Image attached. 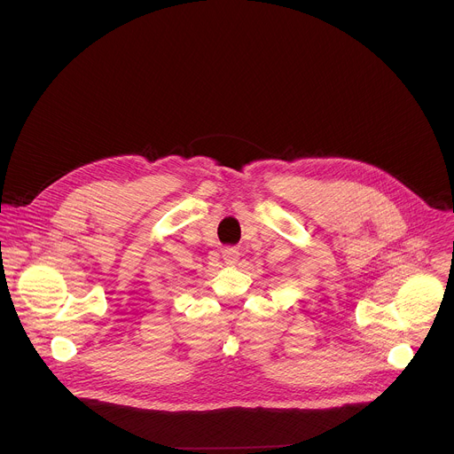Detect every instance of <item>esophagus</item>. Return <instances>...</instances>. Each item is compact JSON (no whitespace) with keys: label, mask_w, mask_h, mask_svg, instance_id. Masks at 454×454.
<instances>
[{"label":"esophagus","mask_w":454,"mask_h":454,"mask_svg":"<svg viewBox=\"0 0 454 454\" xmlns=\"http://www.w3.org/2000/svg\"><path fill=\"white\" fill-rule=\"evenodd\" d=\"M223 258L226 266H235L239 262V251L235 247H226L223 249Z\"/></svg>","instance_id":"34e87169"}]
</instances>
